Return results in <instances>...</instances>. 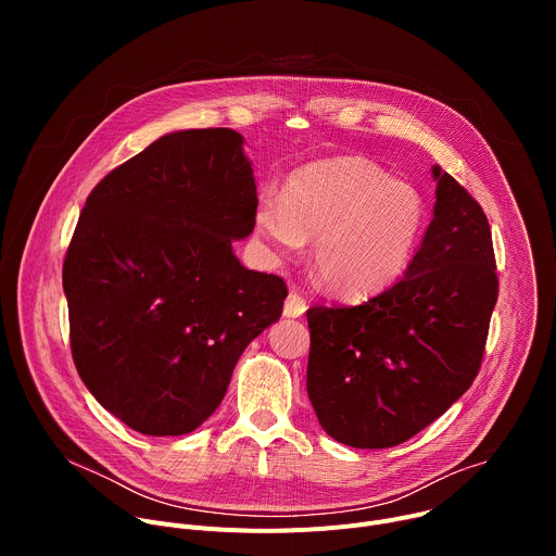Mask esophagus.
Wrapping results in <instances>:
<instances>
[{
    "label": "esophagus",
    "mask_w": 556,
    "mask_h": 556,
    "mask_svg": "<svg viewBox=\"0 0 556 556\" xmlns=\"http://www.w3.org/2000/svg\"><path fill=\"white\" fill-rule=\"evenodd\" d=\"M305 309H307V301L299 292H290L283 303V314L288 316V319H299Z\"/></svg>",
    "instance_id": "obj_1"
}]
</instances>
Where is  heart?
Instances as JSON below:
<instances>
[{"label": "heart", "instance_id": "b5f03b06", "mask_svg": "<svg viewBox=\"0 0 556 556\" xmlns=\"http://www.w3.org/2000/svg\"><path fill=\"white\" fill-rule=\"evenodd\" d=\"M427 224L420 191L363 157H330L294 172L281 200L262 195L255 232L277 260L314 240L312 264L330 292L365 299L409 266Z\"/></svg>", "mask_w": 556, "mask_h": 556}]
</instances>
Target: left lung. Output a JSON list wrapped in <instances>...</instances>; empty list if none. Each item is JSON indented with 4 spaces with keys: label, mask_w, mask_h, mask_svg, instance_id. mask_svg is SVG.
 Here are the masks:
<instances>
[{
    "label": "left lung",
    "mask_w": 556,
    "mask_h": 556,
    "mask_svg": "<svg viewBox=\"0 0 556 556\" xmlns=\"http://www.w3.org/2000/svg\"><path fill=\"white\" fill-rule=\"evenodd\" d=\"M435 206L403 279L361 305L307 309V395L328 435L403 444L438 420L482 367L497 268L486 213L433 167Z\"/></svg>",
    "instance_id": "8db88e82"
}]
</instances>
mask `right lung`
Listing matches in <instances>:
<instances>
[{"instance_id":"1","label":"right lung","mask_w":556,"mask_h":556,"mask_svg":"<svg viewBox=\"0 0 556 556\" xmlns=\"http://www.w3.org/2000/svg\"><path fill=\"white\" fill-rule=\"evenodd\" d=\"M244 138L174 131L88 195L63 262L70 345L94 399L144 435H185L222 403L249 343L288 288L232 242L255 228Z\"/></svg>"}]
</instances>
